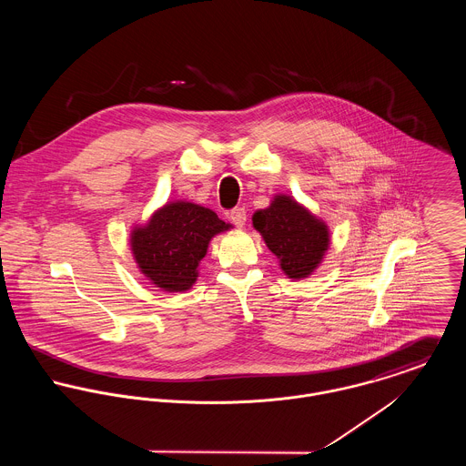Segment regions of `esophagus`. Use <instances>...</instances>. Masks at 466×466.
<instances>
[{"instance_id": "34e87169", "label": "esophagus", "mask_w": 466, "mask_h": 466, "mask_svg": "<svg viewBox=\"0 0 466 466\" xmlns=\"http://www.w3.org/2000/svg\"><path fill=\"white\" fill-rule=\"evenodd\" d=\"M229 220L237 226V228H244L246 226V220H248V215H246V209L244 208H235L229 211Z\"/></svg>"}]
</instances>
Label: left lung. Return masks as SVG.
<instances>
[{
  "mask_svg": "<svg viewBox=\"0 0 466 466\" xmlns=\"http://www.w3.org/2000/svg\"><path fill=\"white\" fill-rule=\"evenodd\" d=\"M253 228L292 279L314 274L330 248L329 224L287 194H276L266 209L255 211Z\"/></svg>",
  "mask_w": 466,
  "mask_h": 466,
  "instance_id": "left-lung-1",
  "label": "left lung"
}]
</instances>
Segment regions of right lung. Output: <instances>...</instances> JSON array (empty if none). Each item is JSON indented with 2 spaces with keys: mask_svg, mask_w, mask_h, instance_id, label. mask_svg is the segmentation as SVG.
I'll use <instances>...</instances> for the list:
<instances>
[{
  "mask_svg": "<svg viewBox=\"0 0 466 466\" xmlns=\"http://www.w3.org/2000/svg\"><path fill=\"white\" fill-rule=\"evenodd\" d=\"M231 228L209 208L170 200L131 229L134 262L154 287L165 292L190 290L211 238Z\"/></svg>",
  "mask_w": 466,
  "mask_h": 466,
  "instance_id": "obj_1",
  "label": "right lung"
}]
</instances>
